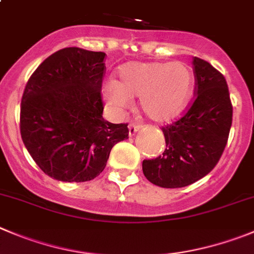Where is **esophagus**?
Returning a JSON list of instances; mask_svg holds the SVG:
<instances>
[{
  "label": "esophagus",
  "instance_id": "esophagus-1",
  "mask_svg": "<svg viewBox=\"0 0 254 254\" xmlns=\"http://www.w3.org/2000/svg\"><path fill=\"white\" fill-rule=\"evenodd\" d=\"M141 128H142V126H141V125H136V123H131V125L128 126V134H129V137H133L134 134H136L137 132H138Z\"/></svg>",
  "mask_w": 254,
  "mask_h": 254
}]
</instances>
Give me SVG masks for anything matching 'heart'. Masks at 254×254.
Masks as SVG:
<instances>
[{"instance_id":"1","label":"heart","mask_w":254,"mask_h":254,"mask_svg":"<svg viewBox=\"0 0 254 254\" xmlns=\"http://www.w3.org/2000/svg\"><path fill=\"white\" fill-rule=\"evenodd\" d=\"M193 86L192 71L182 62L133 61L120 67L118 81L108 79L102 84V97L115 113L139 97L142 112L154 122L165 123L183 112Z\"/></svg>"}]
</instances>
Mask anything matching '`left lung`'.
<instances>
[{
    "label": "left lung",
    "instance_id": "1",
    "mask_svg": "<svg viewBox=\"0 0 254 254\" xmlns=\"http://www.w3.org/2000/svg\"><path fill=\"white\" fill-rule=\"evenodd\" d=\"M195 100L178 121L162 128L166 148L162 156L144 159L147 180L163 188H181L208 175L221 158L232 126L226 78L204 60L193 59Z\"/></svg>",
    "mask_w": 254,
    "mask_h": 254
}]
</instances>
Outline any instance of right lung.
<instances>
[{"mask_svg":"<svg viewBox=\"0 0 254 254\" xmlns=\"http://www.w3.org/2000/svg\"><path fill=\"white\" fill-rule=\"evenodd\" d=\"M105 57L103 52L62 48L26 84L21 136L33 161L53 180H93L105 170L112 147L128 138L126 123L102 117Z\"/></svg>","mask_w":254,"mask_h":254,"instance_id":"obj_1","label":"right lung"}]
</instances>
